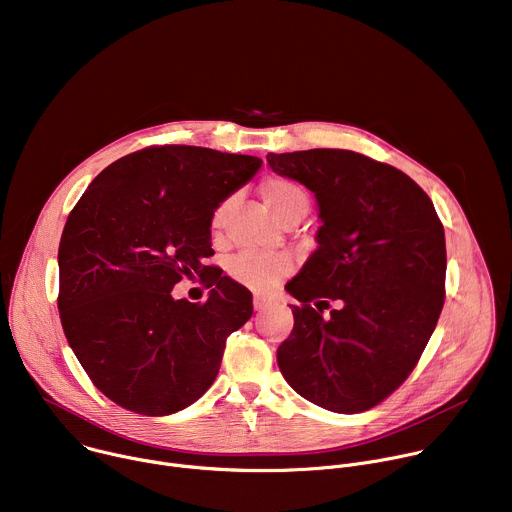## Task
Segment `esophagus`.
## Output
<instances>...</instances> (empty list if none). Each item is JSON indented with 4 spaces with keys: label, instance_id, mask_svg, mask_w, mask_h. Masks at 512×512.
I'll use <instances>...</instances> for the list:
<instances>
[{
    "label": "esophagus",
    "instance_id": "esophagus-1",
    "mask_svg": "<svg viewBox=\"0 0 512 512\" xmlns=\"http://www.w3.org/2000/svg\"><path fill=\"white\" fill-rule=\"evenodd\" d=\"M273 306V298H267V296H263V294H255L253 296V308L257 310V312H263V310H267V308H271Z\"/></svg>",
    "mask_w": 512,
    "mask_h": 512
}]
</instances>
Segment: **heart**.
I'll list each match as a JSON object with an SVG mask.
<instances>
[{"mask_svg":"<svg viewBox=\"0 0 512 512\" xmlns=\"http://www.w3.org/2000/svg\"><path fill=\"white\" fill-rule=\"evenodd\" d=\"M261 196L273 210V214L283 221L287 216L306 214L310 210V196L304 186L298 182L283 178V176H269L261 182ZM233 206V198H225L221 204L210 214V229L214 235L221 233L227 225V218ZM291 261L285 255H265V253H241L237 255L231 265L229 273L235 281L253 287V289H269L289 273Z\"/></svg>","mask_w":512,"mask_h":512,"instance_id":"obj_1","label":"heart"}]
</instances>
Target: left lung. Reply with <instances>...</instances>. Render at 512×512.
<instances>
[{
  "label": "left lung",
  "mask_w": 512,
  "mask_h": 512,
  "mask_svg": "<svg viewBox=\"0 0 512 512\" xmlns=\"http://www.w3.org/2000/svg\"><path fill=\"white\" fill-rule=\"evenodd\" d=\"M314 192L318 249L285 289L302 306L277 348L283 379L336 413L387 399L415 369L446 296V235L429 196L401 170L348 150L269 154ZM328 301L339 308L323 318Z\"/></svg>",
  "instance_id": "8db88e82"
}]
</instances>
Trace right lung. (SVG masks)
Returning <instances> with one entry per match:
<instances>
[{"instance_id": "1", "label": "right lung", "mask_w": 512, "mask_h": 512, "mask_svg": "<svg viewBox=\"0 0 512 512\" xmlns=\"http://www.w3.org/2000/svg\"><path fill=\"white\" fill-rule=\"evenodd\" d=\"M253 156L162 145L107 166L68 214L58 247L64 336L95 387L123 409L170 415L214 383L251 291L204 265L210 214L261 168ZM198 274L204 305L171 287Z\"/></svg>"}]
</instances>
